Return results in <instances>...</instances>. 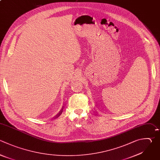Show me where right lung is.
Instances as JSON below:
<instances>
[{
  "mask_svg": "<svg viewBox=\"0 0 160 160\" xmlns=\"http://www.w3.org/2000/svg\"><path fill=\"white\" fill-rule=\"evenodd\" d=\"M62 109H61V111H60V112H59V114H58V115H57V116H57V117H58V116H59V115H60V114H61V113H62Z\"/></svg>",
  "mask_w": 160,
  "mask_h": 160,
  "instance_id": "obj_1",
  "label": "right lung"
}]
</instances>
